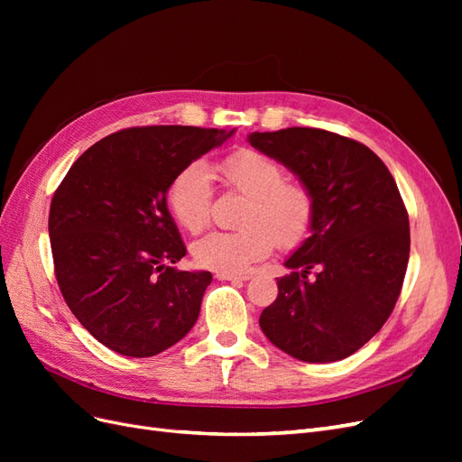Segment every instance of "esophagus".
Segmentation results:
<instances>
[{
	"label": "esophagus",
	"instance_id": "34e87169",
	"mask_svg": "<svg viewBox=\"0 0 462 462\" xmlns=\"http://www.w3.org/2000/svg\"><path fill=\"white\" fill-rule=\"evenodd\" d=\"M216 277L221 279V282H233V283H239V282H248V275H231V273H219L216 272Z\"/></svg>",
	"mask_w": 462,
	"mask_h": 462
}]
</instances>
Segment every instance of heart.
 Listing matches in <instances>:
<instances>
[{"instance_id":"1","label":"heart","mask_w":462,"mask_h":462,"mask_svg":"<svg viewBox=\"0 0 462 462\" xmlns=\"http://www.w3.org/2000/svg\"><path fill=\"white\" fill-rule=\"evenodd\" d=\"M226 187L245 194L239 231H214L194 243L199 265L219 273H245L279 248H297L310 236L316 202L309 187L285 180V170L265 153L241 148L217 165ZM212 175L200 162L187 165L167 190V206L180 227L200 233L212 214Z\"/></svg>"}]
</instances>
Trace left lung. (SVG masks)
<instances>
[{"instance_id": "1", "label": "left lung", "mask_w": 462, "mask_h": 462, "mask_svg": "<svg viewBox=\"0 0 462 462\" xmlns=\"http://www.w3.org/2000/svg\"><path fill=\"white\" fill-rule=\"evenodd\" d=\"M248 143L295 173L316 202L310 236L285 260L291 275L277 279L260 328L302 362L351 356L393 312L407 272L409 214L395 179L368 146L329 131L253 133Z\"/></svg>"}]
</instances>
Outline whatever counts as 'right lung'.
<instances>
[{"label":"right lung","instance_id":"1","mask_svg":"<svg viewBox=\"0 0 462 462\" xmlns=\"http://www.w3.org/2000/svg\"><path fill=\"white\" fill-rule=\"evenodd\" d=\"M235 133L180 125L102 138L71 165L50 206L61 295L111 351L160 355L197 324L209 272H179L187 254L167 209L173 179Z\"/></svg>","mask_w":462,"mask_h":462}]
</instances>
